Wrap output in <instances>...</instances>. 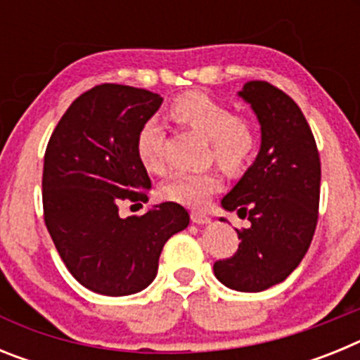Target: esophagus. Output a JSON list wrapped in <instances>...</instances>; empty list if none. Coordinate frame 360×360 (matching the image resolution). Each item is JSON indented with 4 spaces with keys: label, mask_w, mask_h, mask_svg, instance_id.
Segmentation results:
<instances>
[{
    "label": "esophagus",
    "mask_w": 360,
    "mask_h": 360,
    "mask_svg": "<svg viewBox=\"0 0 360 360\" xmlns=\"http://www.w3.org/2000/svg\"><path fill=\"white\" fill-rule=\"evenodd\" d=\"M191 219H193V224L196 225L211 224V218H209L207 214H203V212H191Z\"/></svg>",
    "instance_id": "34e87169"
}]
</instances>
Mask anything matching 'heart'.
<instances>
[{
	"label": "heart",
	"instance_id": "1",
	"mask_svg": "<svg viewBox=\"0 0 360 360\" xmlns=\"http://www.w3.org/2000/svg\"><path fill=\"white\" fill-rule=\"evenodd\" d=\"M171 119L187 128L202 133L211 142V155L225 171L236 173L252 157L256 135L250 124L238 119L234 111L214 97L202 91H189L173 101L169 106ZM164 128L157 119L144 122L136 135V155L148 171L164 167ZM221 187L216 171L176 173L162 186L164 198L186 207L200 209L211 195Z\"/></svg>",
	"mask_w": 360,
	"mask_h": 360
}]
</instances>
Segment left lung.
Wrapping results in <instances>:
<instances>
[{"instance_id":"1","label":"left lung","mask_w":360,"mask_h":360,"mask_svg":"<svg viewBox=\"0 0 360 360\" xmlns=\"http://www.w3.org/2000/svg\"><path fill=\"white\" fill-rule=\"evenodd\" d=\"M250 104L262 146L256 160L221 200L250 221L240 245L214 263V276L238 292H262L285 281L307 254L317 225L321 162L303 111L285 91L249 81L238 91ZM225 221V219H221Z\"/></svg>"}]
</instances>
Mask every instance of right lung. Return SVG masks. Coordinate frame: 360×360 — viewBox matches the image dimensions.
I'll return each mask as SVG.
<instances>
[{"label":"right lung","mask_w":360,"mask_h":360,"mask_svg":"<svg viewBox=\"0 0 360 360\" xmlns=\"http://www.w3.org/2000/svg\"><path fill=\"white\" fill-rule=\"evenodd\" d=\"M158 94L101 84L70 104L44 153V224L70 274L103 295H129L157 278L165 241L189 225L164 202L120 218V200L148 202L151 180L136 135L160 108Z\"/></svg>","instance_id":"obj_1"}]
</instances>
